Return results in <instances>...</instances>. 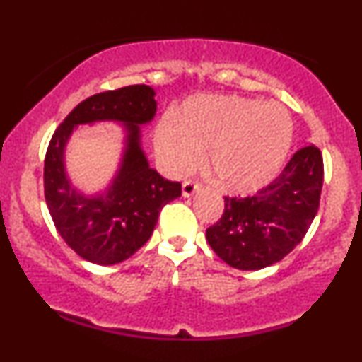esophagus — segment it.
Masks as SVG:
<instances>
[{
  "label": "esophagus",
  "instance_id": "1",
  "mask_svg": "<svg viewBox=\"0 0 362 362\" xmlns=\"http://www.w3.org/2000/svg\"><path fill=\"white\" fill-rule=\"evenodd\" d=\"M199 189H201V185H199L197 182L185 180L184 185H182V194H184V197H192Z\"/></svg>",
  "mask_w": 362,
  "mask_h": 362
}]
</instances>
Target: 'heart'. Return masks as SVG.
Masks as SVG:
<instances>
[{"mask_svg": "<svg viewBox=\"0 0 362 362\" xmlns=\"http://www.w3.org/2000/svg\"><path fill=\"white\" fill-rule=\"evenodd\" d=\"M293 141V120L279 103L243 97H195L178 119L165 115L155 131L156 153L173 175L204 161L224 189L250 194L276 178Z\"/></svg>", "mask_w": 362, "mask_h": 362, "instance_id": "heart-1", "label": "heart"}]
</instances>
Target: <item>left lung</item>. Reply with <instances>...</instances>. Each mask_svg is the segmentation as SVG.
<instances>
[{"label":"left lung","instance_id":"8db88e82","mask_svg":"<svg viewBox=\"0 0 362 362\" xmlns=\"http://www.w3.org/2000/svg\"><path fill=\"white\" fill-rule=\"evenodd\" d=\"M323 158L317 146L298 149L281 175L252 197H224V213L206 230L219 259L240 271H259L284 259L317 216Z\"/></svg>","mask_w":362,"mask_h":362}]
</instances>
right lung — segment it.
<instances>
[{
    "label": "right lung",
    "instance_id": "1",
    "mask_svg": "<svg viewBox=\"0 0 362 362\" xmlns=\"http://www.w3.org/2000/svg\"><path fill=\"white\" fill-rule=\"evenodd\" d=\"M156 114L155 90L131 85L97 93L78 103L54 132L44 163V194L57 231L81 259L114 265L148 242L161 207L182 195L180 182L165 180L141 149L139 126ZM115 119L127 126V149L121 168L103 194L86 198L69 184L64 148L80 123Z\"/></svg>",
    "mask_w": 362,
    "mask_h": 362
}]
</instances>
